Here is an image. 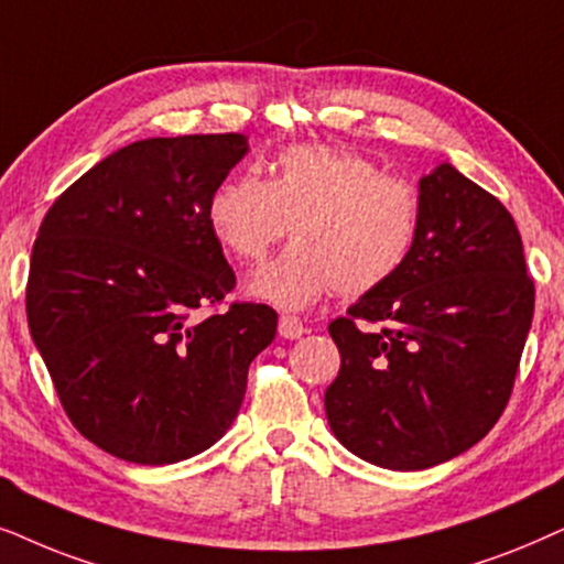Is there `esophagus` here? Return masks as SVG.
Returning <instances> with one entry per match:
<instances>
[{
    "instance_id": "esophagus-1",
    "label": "esophagus",
    "mask_w": 564,
    "mask_h": 564,
    "mask_svg": "<svg viewBox=\"0 0 564 564\" xmlns=\"http://www.w3.org/2000/svg\"><path fill=\"white\" fill-rule=\"evenodd\" d=\"M278 333H281V337H286V340H299V337L306 333V327L296 317L283 314V317L278 319Z\"/></svg>"
}]
</instances>
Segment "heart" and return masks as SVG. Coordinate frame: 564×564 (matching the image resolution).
I'll list each match as a JSON object with an SVG mask.
<instances>
[{
	"label": "heart",
	"instance_id": "obj_1",
	"mask_svg": "<svg viewBox=\"0 0 564 564\" xmlns=\"http://www.w3.org/2000/svg\"><path fill=\"white\" fill-rule=\"evenodd\" d=\"M206 221L221 247L258 262L289 231L294 245L252 275L247 291L278 310H306L337 289L360 296L384 286L410 258L420 198L408 180L335 147H291L270 177L224 180Z\"/></svg>",
	"mask_w": 564,
	"mask_h": 564
}]
</instances>
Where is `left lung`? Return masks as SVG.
Masks as SVG:
<instances>
[{"instance_id": "8db88e82", "label": "left lung", "mask_w": 564, "mask_h": 564, "mask_svg": "<svg viewBox=\"0 0 564 564\" xmlns=\"http://www.w3.org/2000/svg\"><path fill=\"white\" fill-rule=\"evenodd\" d=\"M417 198L410 258L329 325L340 371L327 423L350 454L397 471L444 464L490 433L534 317L506 206L448 162L417 180Z\"/></svg>"}]
</instances>
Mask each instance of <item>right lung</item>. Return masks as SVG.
I'll list each match as a JSON object with an SVG mask.
<instances>
[{"mask_svg":"<svg viewBox=\"0 0 564 564\" xmlns=\"http://www.w3.org/2000/svg\"><path fill=\"white\" fill-rule=\"evenodd\" d=\"M247 152L242 133L133 141L66 187L37 229L30 335L74 427L118 459L156 467L214 446L273 343L265 304L195 314L235 289L206 206Z\"/></svg>","mask_w":564,"mask_h":564,"instance_id":"right-lung-1","label":"right lung"}]
</instances>
